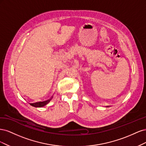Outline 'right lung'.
<instances>
[{"label":"right lung","instance_id":"obj_1","mask_svg":"<svg viewBox=\"0 0 146 146\" xmlns=\"http://www.w3.org/2000/svg\"><path fill=\"white\" fill-rule=\"evenodd\" d=\"M50 100V99H48L47 100L44 101V102H36L34 104H30V105H32L33 107H42L47 105L48 102H49Z\"/></svg>","mask_w":146,"mask_h":146}]
</instances>
